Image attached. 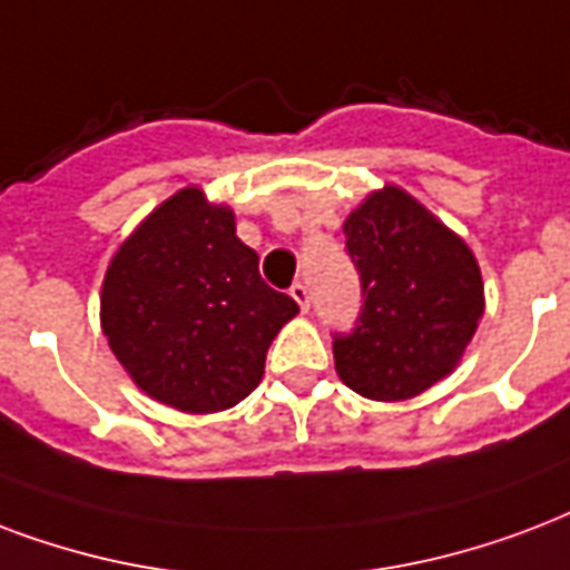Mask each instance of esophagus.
Listing matches in <instances>:
<instances>
[{
	"label": "esophagus",
	"instance_id": "esophagus-1",
	"mask_svg": "<svg viewBox=\"0 0 570 570\" xmlns=\"http://www.w3.org/2000/svg\"><path fill=\"white\" fill-rule=\"evenodd\" d=\"M289 295H293L295 302H298V307H302V311H307V307H311V295H307V286L304 284L289 286Z\"/></svg>",
	"mask_w": 570,
	"mask_h": 570
}]
</instances>
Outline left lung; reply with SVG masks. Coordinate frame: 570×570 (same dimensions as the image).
I'll return each mask as SVG.
<instances>
[{"label": "left lung", "mask_w": 570, "mask_h": 570, "mask_svg": "<svg viewBox=\"0 0 570 570\" xmlns=\"http://www.w3.org/2000/svg\"><path fill=\"white\" fill-rule=\"evenodd\" d=\"M343 233L364 307L353 334H334V371L371 401L419 397L458 367L484 316L475 254L397 185L367 194Z\"/></svg>", "instance_id": "obj_1"}]
</instances>
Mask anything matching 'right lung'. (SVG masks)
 Segmentation results:
<instances>
[{
	"label": "right lung",
	"mask_w": 570,
	"mask_h": 570,
	"mask_svg": "<svg viewBox=\"0 0 570 570\" xmlns=\"http://www.w3.org/2000/svg\"><path fill=\"white\" fill-rule=\"evenodd\" d=\"M298 314L259 277L236 215L181 188L140 220L101 284V332L151 401L208 415L245 401L277 332Z\"/></svg>",
	"instance_id": "add662e5"
}]
</instances>
